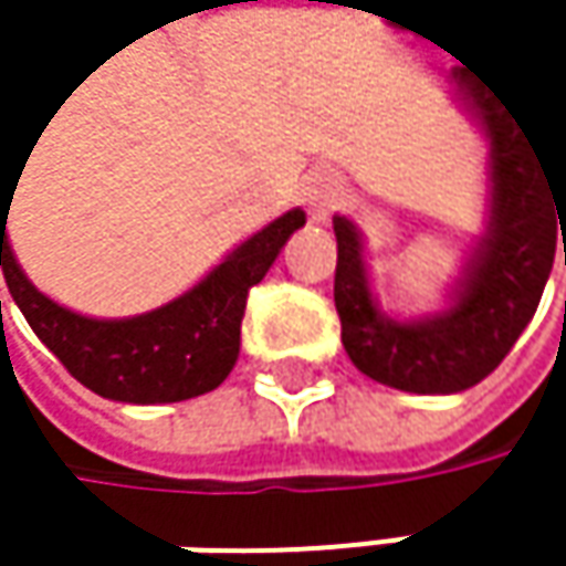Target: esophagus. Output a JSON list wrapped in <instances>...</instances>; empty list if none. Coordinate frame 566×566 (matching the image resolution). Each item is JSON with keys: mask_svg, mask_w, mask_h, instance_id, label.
I'll return each mask as SVG.
<instances>
[{"mask_svg": "<svg viewBox=\"0 0 566 566\" xmlns=\"http://www.w3.org/2000/svg\"><path fill=\"white\" fill-rule=\"evenodd\" d=\"M331 209H334V189H331L327 182L314 186V189L307 192V212H311V222H327Z\"/></svg>", "mask_w": 566, "mask_h": 566, "instance_id": "esophagus-1", "label": "esophagus"}]
</instances>
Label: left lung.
<instances>
[{"instance_id": "1", "label": "left lung", "mask_w": 566, "mask_h": 566, "mask_svg": "<svg viewBox=\"0 0 566 566\" xmlns=\"http://www.w3.org/2000/svg\"><path fill=\"white\" fill-rule=\"evenodd\" d=\"M455 97L489 147V209L446 311L412 321L384 314L360 229L334 216V304L344 350L360 374L406 394H462L482 384L537 311L560 239L557 221L564 235V170H554L534 134L492 94L459 77Z\"/></svg>"}]
</instances>
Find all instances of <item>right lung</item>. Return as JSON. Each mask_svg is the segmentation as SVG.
Wrapping results in <instances>:
<instances>
[{
	"instance_id": "obj_1",
	"label": "right lung",
	"mask_w": 566,
	"mask_h": 566,
	"mask_svg": "<svg viewBox=\"0 0 566 566\" xmlns=\"http://www.w3.org/2000/svg\"><path fill=\"white\" fill-rule=\"evenodd\" d=\"M6 206L12 202H0V265L29 327L77 384L137 406L209 394L232 374L249 287L269 275L284 242L304 226V209H287L170 304L134 317H87L25 279L9 245Z\"/></svg>"
}]
</instances>
